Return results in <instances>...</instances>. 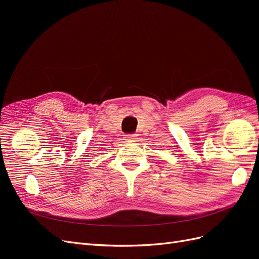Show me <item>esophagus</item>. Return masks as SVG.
<instances>
[{"instance_id":"1","label":"esophagus","mask_w":259,"mask_h":259,"mask_svg":"<svg viewBox=\"0 0 259 259\" xmlns=\"http://www.w3.org/2000/svg\"><path fill=\"white\" fill-rule=\"evenodd\" d=\"M125 140H127V142H136V136L133 135V134H128V135H125Z\"/></svg>"}]
</instances>
